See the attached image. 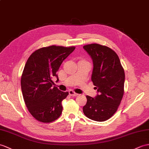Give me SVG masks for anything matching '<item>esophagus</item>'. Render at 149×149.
Here are the masks:
<instances>
[{"mask_svg": "<svg viewBox=\"0 0 149 149\" xmlns=\"http://www.w3.org/2000/svg\"><path fill=\"white\" fill-rule=\"evenodd\" d=\"M68 93H69V95H70L72 96H77L79 95L77 93H75L74 91H72V90H70L68 91Z\"/></svg>", "mask_w": 149, "mask_h": 149, "instance_id": "obj_1", "label": "esophagus"}]
</instances>
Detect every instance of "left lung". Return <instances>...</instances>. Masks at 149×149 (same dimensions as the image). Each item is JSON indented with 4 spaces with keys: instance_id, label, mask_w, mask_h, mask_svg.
<instances>
[{
    "instance_id": "obj_1",
    "label": "left lung",
    "mask_w": 149,
    "mask_h": 149,
    "mask_svg": "<svg viewBox=\"0 0 149 149\" xmlns=\"http://www.w3.org/2000/svg\"><path fill=\"white\" fill-rule=\"evenodd\" d=\"M83 48L93 60L91 81L97 90L95 98L86 96L83 112L91 120L105 121L117 111L123 98L124 69L119 56L110 48L98 44L86 45Z\"/></svg>"
}]
</instances>
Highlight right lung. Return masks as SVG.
Masks as SVG:
<instances>
[{
  "mask_svg": "<svg viewBox=\"0 0 149 149\" xmlns=\"http://www.w3.org/2000/svg\"><path fill=\"white\" fill-rule=\"evenodd\" d=\"M75 49V47L51 46L37 49L28 59L21 79L24 101L32 116L42 123H51L60 116L61 102L68 92L53 86L52 79L62 62Z\"/></svg>",
  "mask_w": 149,
  "mask_h": 149,
  "instance_id": "right-lung-1",
  "label": "right lung"
}]
</instances>
